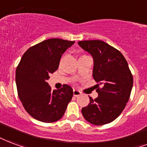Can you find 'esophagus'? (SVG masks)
Returning a JSON list of instances; mask_svg holds the SVG:
<instances>
[{
  "label": "esophagus",
  "mask_w": 147,
  "mask_h": 147,
  "mask_svg": "<svg viewBox=\"0 0 147 147\" xmlns=\"http://www.w3.org/2000/svg\"><path fill=\"white\" fill-rule=\"evenodd\" d=\"M81 94H82L81 92L78 91V90H76V89H74L73 90V95L74 96H76V97L81 96Z\"/></svg>",
  "instance_id": "esophagus-1"
}]
</instances>
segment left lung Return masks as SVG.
Returning <instances> with one entry per match:
<instances>
[{
    "label": "left lung",
    "instance_id": "obj_1",
    "mask_svg": "<svg viewBox=\"0 0 147 147\" xmlns=\"http://www.w3.org/2000/svg\"><path fill=\"white\" fill-rule=\"evenodd\" d=\"M79 46L94 59L93 78L98 96L82 109L88 123L96 126L115 120L126 107L133 88V75L123 54L100 40L80 41ZM101 87H100V86Z\"/></svg>",
    "mask_w": 147,
    "mask_h": 147
}]
</instances>
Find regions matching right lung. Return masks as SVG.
<instances>
[{
	"instance_id": "1",
	"label": "right lung",
	"mask_w": 147,
	"mask_h": 147,
	"mask_svg": "<svg viewBox=\"0 0 147 147\" xmlns=\"http://www.w3.org/2000/svg\"><path fill=\"white\" fill-rule=\"evenodd\" d=\"M74 43L60 38L41 41L24 52L17 67L18 97L27 113L37 120H59L73 96L71 86L63 85L59 90H52L47 82L59 68L62 54Z\"/></svg>"
}]
</instances>
